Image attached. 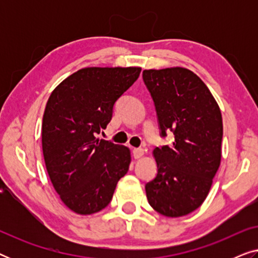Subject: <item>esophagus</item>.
<instances>
[{
  "label": "esophagus",
  "instance_id": "obj_1",
  "mask_svg": "<svg viewBox=\"0 0 258 258\" xmlns=\"http://www.w3.org/2000/svg\"><path fill=\"white\" fill-rule=\"evenodd\" d=\"M143 154H144V150L142 149V148H134L133 149V156H134V158H141L143 156Z\"/></svg>",
  "mask_w": 258,
  "mask_h": 258
}]
</instances>
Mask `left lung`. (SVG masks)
<instances>
[{
    "instance_id": "left-lung-1",
    "label": "left lung",
    "mask_w": 258,
    "mask_h": 258,
    "mask_svg": "<svg viewBox=\"0 0 258 258\" xmlns=\"http://www.w3.org/2000/svg\"><path fill=\"white\" fill-rule=\"evenodd\" d=\"M162 136L175 141L153 151L157 175L146 184L148 202L167 217L185 216L202 206L222 157L223 122L216 100L202 80L182 67L143 70Z\"/></svg>"
}]
</instances>
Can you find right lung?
Returning <instances> with one entry per match:
<instances>
[{
  "mask_svg": "<svg viewBox=\"0 0 258 258\" xmlns=\"http://www.w3.org/2000/svg\"><path fill=\"white\" fill-rule=\"evenodd\" d=\"M140 67L77 70L52 90L42 122V150L49 178L63 204L79 215L110 203L128 171L125 146L97 139L117 98L139 79Z\"/></svg>",
  "mask_w": 258,
  "mask_h": 258,
  "instance_id": "add662e5",
  "label": "right lung"
}]
</instances>
